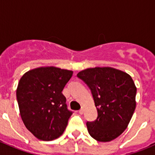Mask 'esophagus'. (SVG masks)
I'll return each instance as SVG.
<instances>
[{"instance_id":"1","label":"esophagus","mask_w":155,"mask_h":155,"mask_svg":"<svg viewBox=\"0 0 155 155\" xmlns=\"http://www.w3.org/2000/svg\"><path fill=\"white\" fill-rule=\"evenodd\" d=\"M84 107H81V109L79 110V113H80V114H83V113H84Z\"/></svg>"}]
</instances>
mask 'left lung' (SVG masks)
Instances as JSON below:
<instances>
[{
  "instance_id": "left-lung-1",
  "label": "left lung",
  "mask_w": 155,
  "mask_h": 155,
  "mask_svg": "<svg viewBox=\"0 0 155 155\" xmlns=\"http://www.w3.org/2000/svg\"><path fill=\"white\" fill-rule=\"evenodd\" d=\"M78 78L91 89L98 117L87 122V131L100 142L118 137L127 129L136 108L137 87L128 74L113 68H87Z\"/></svg>"
}]
</instances>
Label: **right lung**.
<instances>
[{
  "label": "right lung",
  "instance_id": "1",
  "mask_svg": "<svg viewBox=\"0 0 155 155\" xmlns=\"http://www.w3.org/2000/svg\"><path fill=\"white\" fill-rule=\"evenodd\" d=\"M72 74V71L42 67L28 71L19 81L16 96L21 120L38 139L53 140L65 130L73 113L62 91Z\"/></svg>",
  "mask_w": 155,
  "mask_h": 155
}]
</instances>
